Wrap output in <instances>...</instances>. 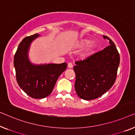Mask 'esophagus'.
<instances>
[{
	"instance_id": "esophagus-1",
	"label": "esophagus",
	"mask_w": 135,
	"mask_h": 135,
	"mask_svg": "<svg viewBox=\"0 0 135 135\" xmlns=\"http://www.w3.org/2000/svg\"><path fill=\"white\" fill-rule=\"evenodd\" d=\"M73 64H72L71 62H69V63L68 64V67L69 68H73Z\"/></svg>"
}]
</instances>
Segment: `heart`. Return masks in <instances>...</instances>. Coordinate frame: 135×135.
<instances>
[{
  "label": "heart",
  "mask_w": 135,
  "mask_h": 135,
  "mask_svg": "<svg viewBox=\"0 0 135 135\" xmlns=\"http://www.w3.org/2000/svg\"><path fill=\"white\" fill-rule=\"evenodd\" d=\"M91 44V41H90V40H84L83 41L81 42L80 45V47H87V46L90 45Z\"/></svg>",
  "instance_id": "obj_1"
}]
</instances>
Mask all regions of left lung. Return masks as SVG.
I'll use <instances>...</instances> for the list:
<instances>
[{
  "label": "left lung",
  "mask_w": 135,
  "mask_h": 135,
  "mask_svg": "<svg viewBox=\"0 0 135 135\" xmlns=\"http://www.w3.org/2000/svg\"><path fill=\"white\" fill-rule=\"evenodd\" d=\"M110 45L88 56L76 61L73 70L76 74L74 88L78 96L84 100L100 97L112 88L115 82L120 56L115 44L109 37Z\"/></svg>",
  "instance_id": "left-lung-1"
}]
</instances>
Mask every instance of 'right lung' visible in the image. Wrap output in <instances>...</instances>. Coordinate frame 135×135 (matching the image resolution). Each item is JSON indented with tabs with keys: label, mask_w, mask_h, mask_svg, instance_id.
Here are the masks:
<instances>
[{
	"label": "right lung",
	"mask_w": 135,
	"mask_h": 135,
	"mask_svg": "<svg viewBox=\"0 0 135 135\" xmlns=\"http://www.w3.org/2000/svg\"><path fill=\"white\" fill-rule=\"evenodd\" d=\"M38 34L27 36L19 44L14 57L16 80L18 85L30 97L42 99L53 91L58 78L67 67L65 62L36 65L30 63L28 51L31 42Z\"/></svg>",
	"instance_id": "add662e5"
}]
</instances>
